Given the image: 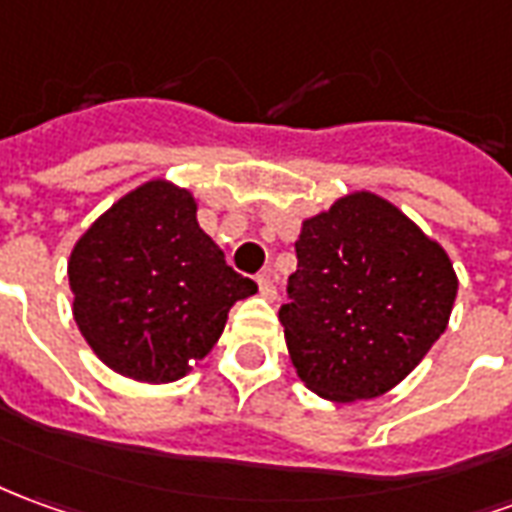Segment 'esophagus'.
<instances>
[{
    "label": "esophagus",
    "instance_id": "1",
    "mask_svg": "<svg viewBox=\"0 0 512 512\" xmlns=\"http://www.w3.org/2000/svg\"><path fill=\"white\" fill-rule=\"evenodd\" d=\"M257 285H260V296H263V299H268V302H274V299H277V285H274V280H271V268H266V271H260V274H257Z\"/></svg>",
    "mask_w": 512,
    "mask_h": 512
}]
</instances>
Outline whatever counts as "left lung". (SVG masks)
I'll return each instance as SVG.
<instances>
[{
	"mask_svg": "<svg viewBox=\"0 0 512 512\" xmlns=\"http://www.w3.org/2000/svg\"><path fill=\"white\" fill-rule=\"evenodd\" d=\"M296 260L280 321L299 380L324 399L391 391L449 324L452 260L382 196L357 191L302 221Z\"/></svg>",
	"mask_w": 512,
	"mask_h": 512,
	"instance_id": "8db88e82",
	"label": "left lung"
}]
</instances>
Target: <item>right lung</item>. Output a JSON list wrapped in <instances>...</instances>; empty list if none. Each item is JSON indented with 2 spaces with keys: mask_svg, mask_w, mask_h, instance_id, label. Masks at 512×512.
Here are the masks:
<instances>
[{
  "mask_svg": "<svg viewBox=\"0 0 512 512\" xmlns=\"http://www.w3.org/2000/svg\"><path fill=\"white\" fill-rule=\"evenodd\" d=\"M71 310L96 357L138 382L185 377L216 346L227 313L257 291L199 221L191 191L149 180L74 244Z\"/></svg>",
  "mask_w": 512,
  "mask_h": 512,
  "instance_id": "1",
  "label": "right lung"
}]
</instances>
